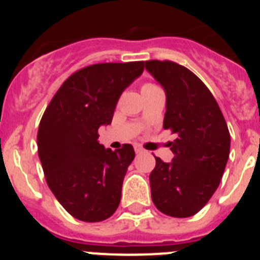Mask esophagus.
<instances>
[{
	"mask_svg": "<svg viewBox=\"0 0 260 260\" xmlns=\"http://www.w3.org/2000/svg\"><path fill=\"white\" fill-rule=\"evenodd\" d=\"M134 150H135V152H137V153H143L144 152V150L142 148L141 146H134Z\"/></svg>",
	"mask_w": 260,
	"mask_h": 260,
	"instance_id": "obj_1",
	"label": "esophagus"
}]
</instances>
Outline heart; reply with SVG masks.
I'll list each match as a JSON object with an SVG mask.
<instances>
[{"label":"heart","instance_id":"1","mask_svg":"<svg viewBox=\"0 0 260 260\" xmlns=\"http://www.w3.org/2000/svg\"><path fill=\"white\" fill-rule=\"evenodd\" d=\"M144 86H153V84H144ZM144 86H143V87H144Z\"/></svg>","mask_w":260,"mask_h":260}]
</instances>
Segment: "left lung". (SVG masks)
I'll list each match as a JSON object with an SVG mask.
<instances>
[{
	"mask_svg": "<svg viewBox=\"0 0 260 260\" xmlns=\"http://www.w3.org/2000/svg\"><path fill=\"white\" fill-rule=\"evenodd\" d=\"M146 70L164 88L162 127L177 138L169 143L171 162L156 158L150 174L151 197L160 212L190 217L207 204L224 174L231 135L206 84L189 69L171 61H147Z\"/></svg>",
	"mask_w": 260,
	"mask_h": 260,
	"instance_id": "left-lung-1",
	"label": "left lung"
}]
</instances>
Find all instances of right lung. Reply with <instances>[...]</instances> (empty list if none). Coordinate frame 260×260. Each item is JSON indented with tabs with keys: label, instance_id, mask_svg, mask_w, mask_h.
I'll return each mask as SVG.
<instances>
[{
	"label": "right lung",
	"instance_id": "obj_1",
	"mask_svg": "<svg viewBox=\"0 0 260 260\" xmlns=\"http://www.w3.org/2000/svg\"><path fill=\"white\" fill-rule=\"evenodd\" d=\"M143 70L141 61L82 69L65 80L41 118L38 151L47 183L80 221H103L118 207L134 148H105L98 130L110 125L119 96Z\"/></svg>",
	"mask_w": 260,
	"mask_h": 260
}]
</instances>
